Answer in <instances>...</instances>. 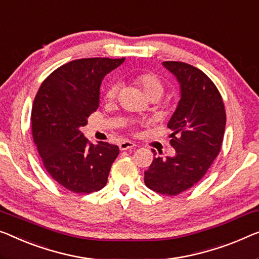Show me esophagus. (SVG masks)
<instances>
[{
    "mask_svg": "<svg viewBox=\"0 0 259 259\" xmlns=\"http://www.w3.org/2000/svg\"><path fill=\"white\" fill-rule=\"evenodd\" d=\"M119 149L122 150H128V149H134L136 148V144L135 143H133L131 141H122L121 143H119Z\"/></svg>",
    "mask_w": 259,
    "mask_h": 259,
    "instance_id": "obj_1",
    "label": "esophagus"
}]
</instances>
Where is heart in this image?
<instances>
[{
	"label": "heart",
	"instance_id": "b5f03b06",
	"mask_svg": "<svg viewBox=\"0 0 259 259\" xmlns=\"http://www.w3.org/2000/svg\"><path fill=\"white\" fill-rule=\"evenodd\" d=\"M134 82L137 86L141 87L142 92L144 93L146 98L149 96H157L158 99L163 95L165 91L164 82L161 81L157 75L152 74V73H142L134 78ZM118 88L116 84H111L106 92V99L108 101H111L117 96Z\"/></svg>",
	"mask_w": 259,
	"mask_h": 259
}]
</instances>
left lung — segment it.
Masks as SVG:
<instances>
[{"label":"left lung","mask_w":259,"mask_h":259,"mask_svg":"<svg viewBox=\"0 0 259 259\" xmlns=\"http://www.w3.org/2000/svg\"><path fill=\"white\" fill-rule=\"evenodd\" d=\"M163 66L180 86L178 106L167 123L176 153L154 157L144 172V183L157 193L177 195L194 186L218 157L226 110L218 88L202 71L180 61H164Z\"/></svg>","instance_id":"obj_1"}]
</instances>
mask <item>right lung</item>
Instances as JSON below:
<instances>
[{
  "instance_id": "1",
  "label": "right lung",
  "mask_w": 259,
  "mask_h": 259,
  "mask_svg": "<svg viewBox=\"0 0 259 259\" xmlns=\"http://www.w3.org/2000/svg\"><path fill=\"white\" fill-rule=\"evenodd\" d=\"M124 60H73L51 73L34 98L33 142L46 171L68 191L92 193L106 186L118 146L107 142L90 144L81 128L99 108L103 78Z\"/></svg>"
}]
</instances>
